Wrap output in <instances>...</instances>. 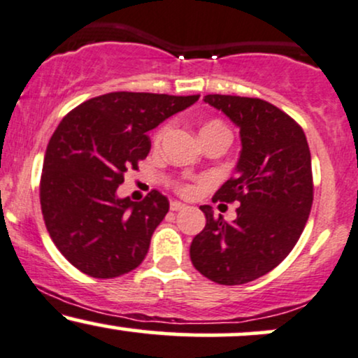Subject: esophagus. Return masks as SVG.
Here are the masks:
<instances>
[{
	"label": "esophagus",
	"instance_id": "34e87169",
	"mask_svg": "<svg viewBox=\"0 0 358 358\" xmlns=\"http://www.w3.org/2000/svg\"><path fill=\"white\" fill-rule=\"evenodd\" d=\"M186 208H187V206L179 203V201H172V203H171V211H182V209H186Z\"/></svg>",
	"mask_w": 358,
	"mask_h": 358
}]
</instances>
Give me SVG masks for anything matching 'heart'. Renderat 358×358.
Instances as JSON below:
<instances>
[{
	"label": "heart",
	"mask_w": 358,
	"mask_h": 358,
	"mask_svg": "<svg viewBox=\"0 0 358 358\" xmlns=\"http://www.w3.org/2000/svg\"><path fill=\"white\" fill-rule=\"evenodd\" d=\"M167 130H169L167 125H164V127L159 130L157 136H155V144H161V142L164 141V137L167 136ZM213 130H226V127L221 124V122L213 120V122H208V124L203 125V129H201V134H203V132H213ZM180 191H182L184 194H191V192H194V186H182V187H180Z\"/></svg>",
	"instance_id": "1"
}]
</instances>
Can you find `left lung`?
<instances>
[{"label":"left lung","instance_id":"obj_1","mask_svg":"<svg viewBox=\"0 0 358 358\" xmlns=\"http://www.w3.org/2000/svg\"><path fill=\"white\" fill-rule=\"evenodd\" d=\"M204 102L239 129L241 152L234 176L213 201H238L236 220L214 217L201 206L206 226L192 239L191 262L220 285L250 283L276 268L303 233L313 203L312 155L292 117L262 99L206 95Z\"/></svg>","mask_w":358,"mask_h":358}]
</instances>
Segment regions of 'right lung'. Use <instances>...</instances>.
Returning a JSON list of instances; mask_svg holds the SVG:
<instances>
[{"mask_svg": "<svg viewBox=\"0 0 358 358\" xmlns=\"http://www.w3.org/2000/svg\"><path fill=\"white\" fill-rule=\"evenodd\" d=\"M197 99L112 92L80 103L58 124L45 152L41 213L55 246L80 271L115 278L144 262L169 201L150 191L134 203L117 187L149 154L147 132Z\"/></svg>", "mask_w": 358, "mask_h": 358, "instance_id": "right-lung-1", "label": "right lung"}]
</instances>
